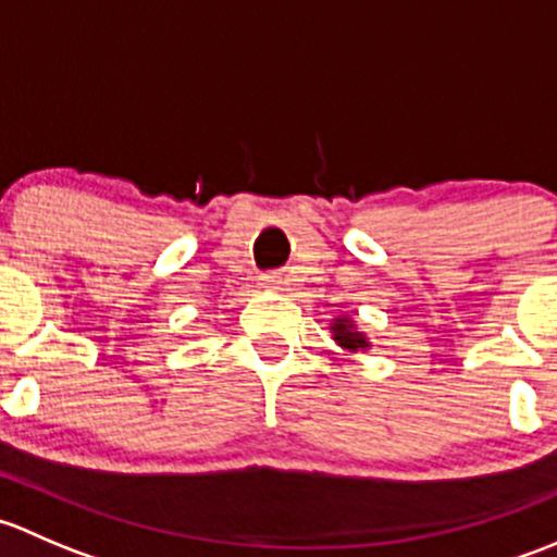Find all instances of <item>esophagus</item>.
Segmentation results:
<instances>
[{
	"label": "esophagus",
	"instance_id": "1",
	"mask_svg": "<svg viewBox=\"0 0 557 557\" xmlns=\"http://www.w3.org/2000/svg\"><path fill=\"white\" fill-rule=\"evenodd\" d=\"M261 285H263V288H277V285H280V277H277V274H263V277H261Z\"/></svg>",
	"mask_w": 557,
	"mask_h": 557
}]
</instances>
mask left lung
<instances>
[{"mask_svg":"<svg viewBox=\"0 0 557 557\" xmlns=\"http://www.w3.org/2000/svg\"><path fill=\"white\" fill-rule=\"evenodd\" d=\"M329 329L331 339H334L345 352H367L369 347H372L369 336L358 329V323L350 314H336V318H331Z\"/></svg>","mask_w":557,"mask_h":557,"instance_id":"left-lung-1","label":"left lung"}]
</instances>
